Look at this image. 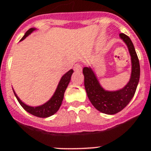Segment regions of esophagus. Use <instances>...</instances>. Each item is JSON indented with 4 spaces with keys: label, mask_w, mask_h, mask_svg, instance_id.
<instances>
[{
    "label": "esophagus",
    "mask_w": 151,
    "mask_h": 151,
    "mask_svg": "<svg viewBox=\"0 0 151 151\" xmlns=\"http://www.w3.org/2000/svg\"><path fill=\"white\" fill-rule=\"evenodd\" d=\"M73 70L76 71V72H81L82 70V66L80 63H76L74 66H73Z\"/></svg>",
    "instance_id": "1"
}]
</instances>
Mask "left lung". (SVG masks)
Here are the masks:
<instances>
[{"label": "left lung", "instance_id": "1", "mask_svg": "<svg viewBox=\"0 0 151 151\" xmlns=\"http://www.w3.org/2000/svg\"><path fill=\"white\" fill-rule=\"evenodd\" d=\"M120 37L126 44L132 63L131 77L124 88L117 91H106L100 85L91 67L83 69L85 88L90 102L96 110L106 114H115L129 104L135 95L140 76L139 62L131 39L124 34H120Z\"/></svg>", "mask_w": 151, "mask_h": 151}]
</instances>
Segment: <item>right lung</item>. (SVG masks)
Wrapping results in <instances>:
<instances>
[{"mask_svg": "<svg viewBox=\"0 0 151 151\" xmlns=\"http://www.w3.org/2000/svg\"><path fill=\"white\" fill-rule=\"evenodd\" d=\"M35 29H36L35 28H30L29 29H28L26 32L24 36L22 37L21 41L24 40L27 36H29V34H31L33 31H34ZM73 70L71 69L62 77L54 95L52 96V98L48 102L44 103L43 105L38 106H30L27 105V104H25L23 102L20 100L19 98L17 96V95L15 94L14 90H13V92H14V94H15L17 100L19 101V104L22 106L26 111L38 117H50V116L55 114L59 110V107H60V106L62 104V102H63V99L64 92L66 91V88H67L69 83L70 81L71 75L73 74Z\"/></svg>", "mask_w": 151, "mask_h": 151, "instance_id": "1", "label": "right lung"}]
</instances>
